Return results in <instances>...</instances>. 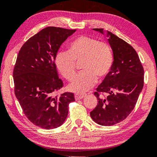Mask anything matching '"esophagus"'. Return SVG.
Here are the masks:
<instances>
[{
  "label": "esophagus",
  "mask_w": 157,
  "mask_h": 157,
  "mask_svg": "<svg viewBox=\"0 0 157 157\" xmlns=\"http://www.w3.org/2000/svg\"><path fill=\"white\" fill-rule=\"evenodd\" d=\"M86 96V94H75V99L76 100H79L81 99V98H84L85 96Z\"/></svg>",
  "instance_id": "esophagus-1"
}]
</instances>
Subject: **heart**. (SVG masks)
<instances>
[{"mask_svg": "<svg viewBox=\"0 0 157 157\" xmlns=\"http://www.w3.org/2000/svg\"><path fill=\"white\" fill-rule=\"evenodd\" d=\"M83 60L81 69L68 85L70 91L83 93L95 84L96 80L103 81L112 68L113 56L111 47L105 42L88 36L77 37L70 43L68 52L58 53L55 59L57 69L66 79L70 81L76 74V63Z\"/></svg>", "mask_w": 157, "mask_h": 157, "instance_id": "heart-1", "label": "heart"}]
</instances>
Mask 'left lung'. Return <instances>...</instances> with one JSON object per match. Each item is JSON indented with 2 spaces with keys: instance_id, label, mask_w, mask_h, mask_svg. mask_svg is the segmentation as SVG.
<instances>
[{
  "instance_id": "left-lung-1",
  "label": "left lung",
  "mask_w": 157,
  "mask_h": 157,
  "mask_svg": "<svg viewBox=\"0 0 157 157\" xmlns=\"http://www.w3.org/2000/svg\"><path fill=\"white\" fill-rule=\"evenodd\" d=\"M94 30L104 34L103 29ZM106 33L113 63L108 76L94 92L98 104L90 115L99 125L112 126L125 119L134 109L144 86V68L131 45L110 31Z\"/></svg>"
}]
</instances>
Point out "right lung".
I'll return each instance as SVG.
<instances>
[{
	"label": "right lung",
	"instance_id": "right-lung-1",
	"mask_svg": "<svg viewBox=\"0 0 157 157\" xmlns=\"http://www.w3.org/2000/svg\"><path fill=\"white\" fill-rule=\"evenodd\" d=\"M76 30L46 27L30 38L17 56L13 76L15 94L23 113L34 125L44 129L61 126L68 116L73 93L54 96L63 87L55 59L61 44Z\"/></svg>",
	"mask_w": 157,
	"mask_h": 157
}]
</instances>
